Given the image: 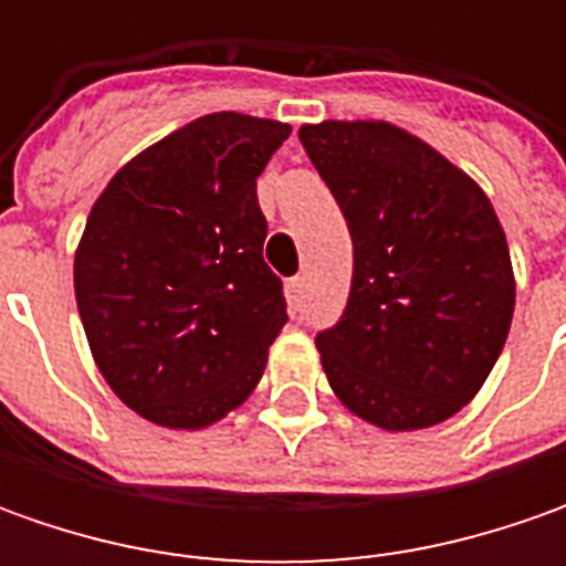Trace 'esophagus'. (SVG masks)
Instances as JSON below:
<instances>
[{
  "label": "esophagus",
  "instance_id": "34e87169",
  "mask_svg": "<svg viewBox=\"0 0 566 566\" xmlns=\"http://www.w3.org/2000/svg\"><path fill=\"white\" fill-rule=\"evenodd\" d=\"M286 293H290V305L298 308L302 298H305V276H293V280L286 283Z\"/></svg>",
  "mask_w": 566,
  "mask_h": 566
}]
</instances>
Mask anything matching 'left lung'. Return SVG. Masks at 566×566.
<instances>
[{"label": "left lung", "mask_w": 566, "mask_h": 566, "mask_svg": "<svg viewBox=\"0 0 566 566\" xmlns=\"http://www.w3.org/2000/svg\"><path fill=\"white\" fill-rule=\"evenodd\" d=\"M353 235V286L315 337L343 406L416 431L467 406L504 349L513 271L485 191L387 122L302 125Z\"/></svg>", "instance_id": "1"}]
</instances>
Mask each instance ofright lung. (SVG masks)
Here are the masks:
<instances>
[{"instance_id": "add662e5", "label": "right lung", "mask_w": 566, "mask_h": 566, "mask_svg": "<svg viewBox=\"0 0 566 566\" xmlns=\"http://www.w3.org/2000/svg\"><path fill=\"white\" fill-rule=\"evenodd\" d=\"M286 138L283 122L201 116L122 166L87 217L77 315L106 384L150 422L205 428L264 375L286 298L258 176Z\"/></svg>"}]
</instances>
